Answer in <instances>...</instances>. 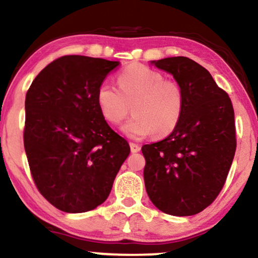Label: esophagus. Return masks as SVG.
I'll return each mask as SVG.
<instances>
[{
	"label": "esophagus",
	"instance_id": "obj_1",
	"mask_svg": "<svg viewBox=\"0 0 258 258\" xmlns=\"http://www.w3.org/2000/svg\"><path fill=\"white\" fill-rule=\"evenodd\" d=\"M140 149H141V147L139 145L134 144V142H130V151H132V153H138Z\"/></svg>",
	"mask_w": 258,
	"mask_h": 258
}]
</instances>
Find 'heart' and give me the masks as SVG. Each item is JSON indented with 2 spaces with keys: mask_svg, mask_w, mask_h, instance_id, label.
<instances>
[{
  "mask_svg": "<svg viewBox=\"0 0 258 258\" xmlns=\"http://www.w3.org/2000/svg\"><path fill=\"white\" fill-rule=\"evenodd\" d=\"M100 113L111 124H119L130 112L134 116L122 126L124 135L142 140L155 134L170 135L184 110V94L177 82L146 66H129L118 75V87L101 82L95 94Z\"/></svg>",
  "mask_w": 258,
  "mask_h": 258,
  "instance_id": "obj_1",
  "label": "heart"
}]
</instances>
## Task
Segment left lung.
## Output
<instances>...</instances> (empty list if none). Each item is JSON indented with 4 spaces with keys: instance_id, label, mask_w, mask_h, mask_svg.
Returning a JSON list of instances; mask_svg holds the SVG:
<instances>
[{
    "instance_id": "8db88e82",
    "label": "left lung",
    "mask_w": 258,
    "mask_h": 258,
    "mask_svg": "<svg viewBox=\"0 0 258 258\" xmlns=\"http://www.w3.org/2000/svg\"><path fill=\"white\" fill-rule=\"evenodd\" d=\"M173 76L184 110L166 139L142 146L146 191L159 211L174 217L202 212L217 199L236 153L234 111L211 73L184 56L151 61Z\"/></svg>"
}]
</instances>
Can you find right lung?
<instances>
[{"label":"right lung","instance_id":"add662e5","mask_svg":"<svg viewBox=\"0 0 258 258\" xmlns=\"http://www.w3.org/2000/svg\"><path fill=\"white\" fill-rule=\"evenodd\" d=\"M118 61L63 56L47 64L26 93L24 145L34 183L59 211L85 213L110 195L129 144L95 100Z\"/></svg>","mask_w":258,"mask_h":258}]
</instances>
